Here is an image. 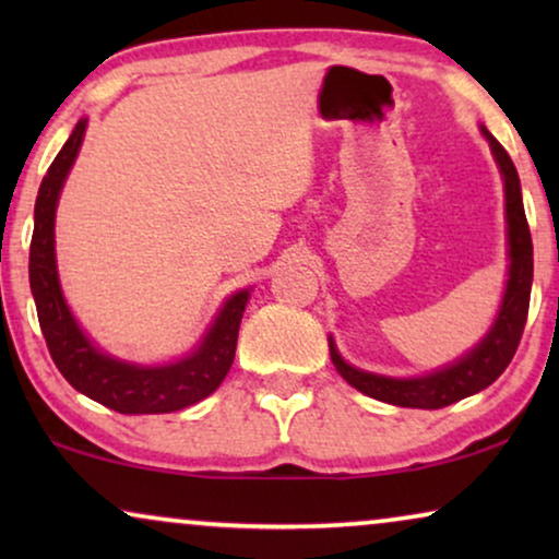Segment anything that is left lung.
<instances>
[{
	"instance_id": "8db88e82",
	"label": "left lung",
	"mask_w": 559,
	"mask_h": 559,
	"mask_svg": "<svg viewBox=\"0 0 559 559\" xmlns=\"http://www.w3.org/2000/svg\"><path fill=\"white\" fill-rule=\"evenodd\" d=\"M491 155L499 165L503 180V201H507V243H509V274L503 297L496 312L491 328L471 350H465L453 364L435 369L425 377H384V373H371L350 366L346 358L338 354L335 341L328 338L331 346L333 366L338 369L343 379L350 386L373 400L396 404V407L412 409H440L448 404L461 402L465 396L491 386L501 377L503 369L511 364L516 354L519 341H522L526 312H530V295H532V234L530 224L524 216L522 203V186H519L516 167L511 163L509 152L496 142V136L480 127Z\"/></svg>"
}]
</instances>
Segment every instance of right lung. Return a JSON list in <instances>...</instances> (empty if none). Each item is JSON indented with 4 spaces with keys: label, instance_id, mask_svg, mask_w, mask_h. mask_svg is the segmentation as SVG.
Segmentation results:
<instances>
[{
    "label": "right lung",
    "instance_id": "add662e5",
    "mask_svg": "<svg viewBox=\"0 0 559 559\" xmlns=\"http://www.w3.org/2000/svg\"><path fill=\"white\" fill-rule=\"evenodd\" d=\"M88 119L75 124L63 150L52 159L37 190L35 228L29 243V289L45 343L75 392L86 394L121 415H165L186 409L216 392L234 364L241 316L251 297L249 289L228 295L226 302L205 328L201 341L186 356L167 364H134L106 354L88 338L68 308L58 277L56 259V209L68 173L79 157Z\"/></svg>",
    "mask_w": 559,
    "mask_h": 559
}]
</instances>
